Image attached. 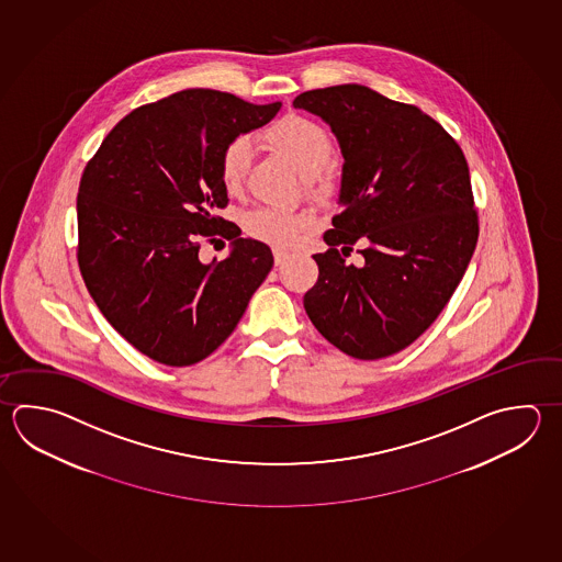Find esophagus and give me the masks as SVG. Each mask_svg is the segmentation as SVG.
<instances>
[{"label": "esophagus", "mask_w": 562, "mask_h": 562, "mask_svg": "<svg viewBox=\"0 0 562 562\" xmlns=\"http://www.w3.org/2000/svg\"><path fill=\"white\" fill-rule=\"evenodd\" d=\"M288 260H290V255H288V252H282V250H274L276 266L286 265Z\"/></svg>", "instance_id": "obj_1"}]
</instances>
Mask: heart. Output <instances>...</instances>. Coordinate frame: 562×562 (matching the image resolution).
I'll return each mask as SVG.
<instances>
[{
  "label": "heart",
  "mask_w": 562,
  "mask_h": 562,
  "mask_svg": "<svg viewBox=\"0 0 562 562\" xmlns=\"http://www.w3.org/2000/svg\"><path fill=\"white\" fill-rule=\"evenodd\" d=\"M258 138L266 148L286 159L297 170L312 196L328 201L336 194L338 180L329 167V159L334 155V140L328 131L314 119L288 113L274 121L270 127H266ZM250 159L252 148L248 138H234L224 147L218 160V172L226 191L238 192L243 189ZM243 226L246 234L258 243L274 248H292L312 226V218L302 212L256 206L244 214Z\"/></svg>",
  "instance_id": "obj_1"
}]
</instances>
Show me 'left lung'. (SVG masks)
<instances>
[{"instance_id":"8db88e82","label":"left lung","mask_w":562,"mask_h":562,"mask_svg":"<svg viewBox=\"0 0 562 562\" xmlns=\"http://www.w3.org/2000/svg\"><path fill=\"white\" fill-rule=\"evenodd\" d=\"M294 106L328 123L344 157V211L324 234L329 250L314 255L307 318L351 358H387L434 324L475 250L465 155L422 109L370 87L314 89ZM356 241L364 244L360 267L342 258Z\"/></svg>"}]
</instances>
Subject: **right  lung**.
Wrapping results in <instances>:
<instances>
[{
	"instance_id": "obj_1",
	"label": "right lung",
	"mask_w": 562,
	"mask_h": 562,
	"mask_svg": "<svg viewBox=\"0 0 562 562\" xmlns=\"http://www.w3.org/2000/svg\"><path fill=\"white\" fill-rule=\"evenodd\" d=\"M280 106L184 89L128 113L87 162L79 268L106 322L150 360L182 368L211 356L272 270V250L240 238L214 211L228 204L224 147L265 127ZM216 235L234 250L202 266L200 243Z\"/></svg>"
}]
</instances>
